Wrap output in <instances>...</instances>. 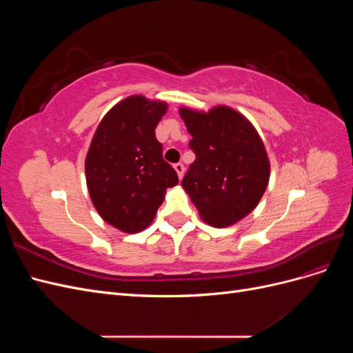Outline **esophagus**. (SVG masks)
I'll return each mask as SVG.
<instances>
[{
  "label": "esophagus",
  "mask_w": 353,
  "mask_h": 353,
  "mask_svg": "<svg viewBox=\"0 0 353 353\" xmlns=\"http://www.w3.org/2000/svg\"><path fill=\"white\" fill-rule=\"evenodd\" d=\"M174 169L176 170V174H178V178H179V179L184 176V165H183V163H175V165H174Z\"/></svg>",
  "instance_id": "34e87169"
}]
</instances>
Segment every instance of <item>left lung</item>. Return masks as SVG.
<instances>
[{
    "label": "left lung",
    "mask_w": 353,
    "mask_h": 353,
    "mask_svg": "<svg viewBox=\"0 0 353 353\" xmlns=\"http://www.w3.org/2000/svg\"><path fill=\"white\" fill-rule=\"evenodd\" d=\"M196 160L183 188L200 218L216 228L230 227L258 206L270 181V159L254 126L228 105L208 113L181 108Z\"/></svg>",
    "instance_id": "left-lung-1"
}]
</instances>
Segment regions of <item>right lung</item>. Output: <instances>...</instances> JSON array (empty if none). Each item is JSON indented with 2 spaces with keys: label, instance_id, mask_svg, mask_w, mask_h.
<instances>
[{
  "label": "right lung",
  "instance_id": "add662e5",
  "mask_svg": "<svg viewBox=\"0 0 353 353\" xmlns=\"http://www.w3.org/2000/svg\"><path fill=\"white\" fill-rule=\"evenodd\" d=\"M168 104L131 95L105 113L85 159L94 208L114 228L140 232L153 222L166 188L178 184L154 130Z\"/></svg>",
  "mask_w": 353,
  "mask_h": 353
}]
</instances>
